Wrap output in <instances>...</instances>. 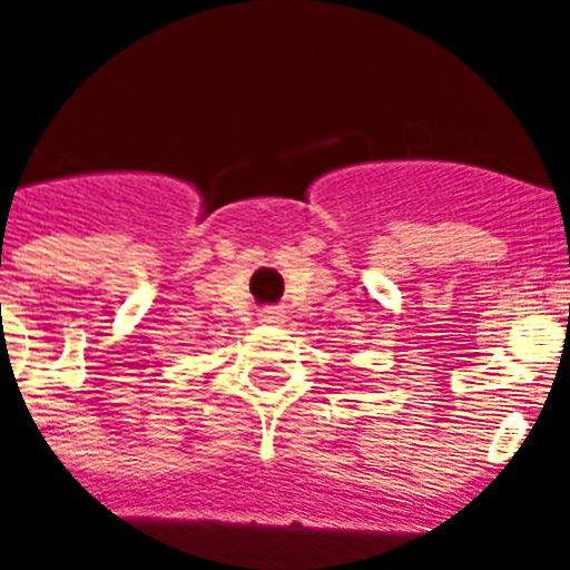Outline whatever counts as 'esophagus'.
<instances>
[{
    "label": "esophagus",
    "instance_id": "1",
    "mask_svg": "<svg viewBox=\"0 0 570 570\" xmlns=\"http://www.w3.org/2000/svg\"><path fill=\"white\" fill-rule=\"evenodd\" d=\"M259 322H265V325H282V322H285V314H282L279 308H265L259 314Z\"/></svg>",
    "mask_w": 570,
    "mask_h": 570
}]
</instances>
